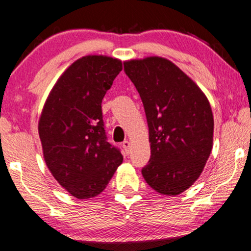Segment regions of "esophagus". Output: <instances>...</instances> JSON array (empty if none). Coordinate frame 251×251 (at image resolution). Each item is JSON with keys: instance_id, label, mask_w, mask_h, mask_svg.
Instances as JSON below:
<instances>
[{"instance_id": "34e87169", "label": "esophagus", "mask_w": 251, "mask_h": 251, "mask_svg": "<svg viewBox=\"0 0 251 251\" xmlns=\"http://www.w3.org/2000/svg\"><path fill=\"white\" fill-rule=\"evenodd\" d=\"M123 148H124L125 152L128 153V152H129V149H130V143H129V141H124V142H123Z\"/></svg>"}]
</instances>
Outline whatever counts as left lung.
I'll use <instances>...</instances> for the list:
<instances>
[{
	"mask_svg": "<svg viewBox=\"0 0 251 251\" xmlns=\"http://www.w3.org/2000/svg\"><path fill=\"white\" fill-rule=\"evenodd\" d=\"M139 92L149 126L151 157L142 168L154 191L177 196L199 177L213 148L214 118L197 84L167 59L124 63Z\"/></svg>",
	"mask_w": 251,
	"mask_h": 251,
	"instance_id": "8db88e82",
	"label": "left lung"
}]
</instances>
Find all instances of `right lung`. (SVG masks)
I'll list each match as a JSON object with an SVG mask.
<instances>
[{
  "instance_id": "right-lung-1",
  "label": "right lung",
  "mask_w": 251,
  "mask_h": 251,
  "mask_svg": "<svg viewBox=\"0 0 251 251\" xmlns=\"http://www.w3.org/2000/svg\"><path fill=\"white\" fill-rule=\"evenodd\" d=\"M122 69L117 59L83 56L62 74L42 111L38 133L45 162L78 199L100 195L123 162L119 148L108 142L101 107Z\"/></svg>"
}]
</instances>
